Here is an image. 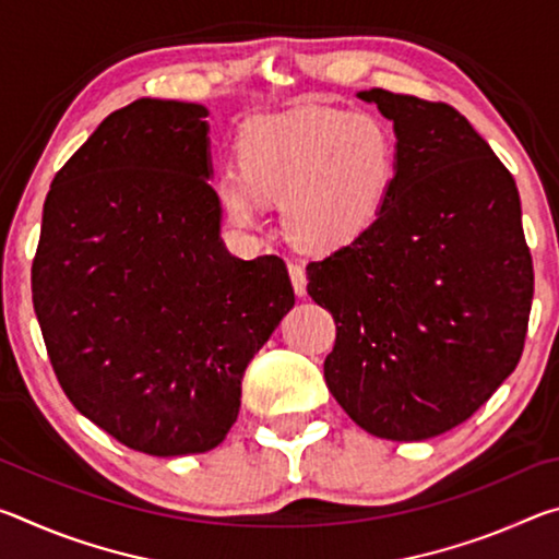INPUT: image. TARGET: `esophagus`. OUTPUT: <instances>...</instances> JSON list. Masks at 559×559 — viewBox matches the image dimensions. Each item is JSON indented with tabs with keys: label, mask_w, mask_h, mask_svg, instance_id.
I'll use <instances>...</instances> for the list:
<instances>
[{
	"label": "esophagus",
	"mask_w": 559,
	"mask_h": 559,
	"mask_svg": "<svg viewBox=\"0 0 559 559\" xmlns=\"http://www.w3.org/2000/svg\"><path fill=\"white\" fill-rule=\"evenodd\" d=\"M288 273H290L293 290H296V296H306V286H308L306 266H302L300 261H290V263H288Z\"/></svg>",
	"instance_id": "esophagus-1"
}]
</instances>
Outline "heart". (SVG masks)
Returning a JSON list of instances; mask_svg holds the SVG:
<instances>
[{"label": "heart", "instance_id": "b5f03b06", "mask_svg": "<svg viewBox=\"0 0 559 559\" xmlns=\"http://www.w3.org/2000/svg\"><path fill=\"white\" fill-rule=\"evenodd\" d=\"M239 169L214 179V197L234 226L249 229L263 200L281 202L293 239L340 246L380 214L394 182L396 150L382 120L337 108H290L246 122L236 140Z\"/></svg>", "mask_w": 559, "mask_h": 559}]
</instances>
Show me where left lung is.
<instances>
[{"label": "left lung", "instance_id": "1", "mask_svg": "<svg viewBox=\"0 0 559 559\" xmlns=\"http://www.w3.org/2000/svg\"><path fill=\"white\" fill-rule=\"evenodd\" d=\"M396 173L380 214L308 263V296L333 313L328 390L390 441L451 431L515 370L533 306V257L513 175L449 103L382 88Z\"/></svg>", "mask_w": 559, "mask_h": 559}]
</instances>
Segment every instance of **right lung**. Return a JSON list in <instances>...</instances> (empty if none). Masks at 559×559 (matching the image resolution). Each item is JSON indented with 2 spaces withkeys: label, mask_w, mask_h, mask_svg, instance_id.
<instances>
[{
  "label": "right lung",
  "mask_w": 559,
  "mask_h": 559,
  "mask_svg": "<svg viewBox=\"0 0 559 559\" xmlns=\"http://www.w3.org/2000/svg\"><path fill=\"white\" fill-rule=\"evenodd\" d=\"M206 108L140 98L56 173L32 298L61 390L128 449L219 447L246 365L296 302L281 257L219 239Z\"/></svg>",
  "instance_id": "right-lung-1"
}]
</instances>
